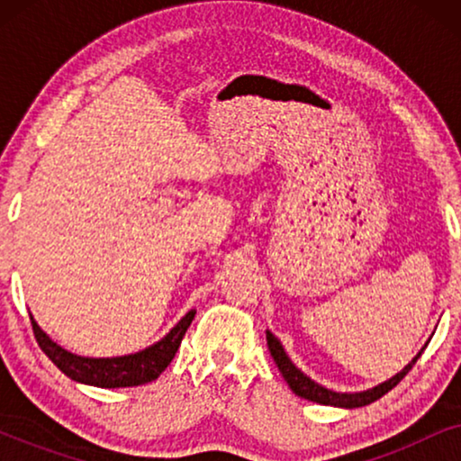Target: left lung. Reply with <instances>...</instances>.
I'll use <instances>...</instances> for the list:
<instances>
[{
  "mask_svg": "<svg viewBox=\"0 0 461 461\" xmlns=\"http://www.w3.org/2000/svg\"><path fill=\"white\" fill-rule=\"evenodd\" d=\"M267 344H268V350H270V357L275 358L276 367H279L281 375L285 377V382L289 384V388L294 390L295 394L302 396V399H308L312 402H319V405H331V407H346V409H355V407H365L369 405V402H374L377 399H382L384 394L390 393L396 384H399L402 377H405L411 367L415 365V361L421 357V348L418 355L413 357V361L405 365V369L399 371V374L390 377L384 384H377L375 388H369V390H363V393H333V390L321 386V384L312 382L311 377L302 374V371L295 367L292 363V358L287 357V352L283 350V346L279 339H276L273 333L267 331Z\"/></svg>",
  "mask_w": 461,
  "mask_h": 461,
  "instance_id": "1",
  "label": "left lung"
}]
</instances>
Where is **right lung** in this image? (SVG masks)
I'll use <instances>...</instances> for the list:
<instances>
[{
    "instance_id": "add662e5",
    "label": "right lung",
    "mask_w": 461,
    "mask_h": 461,
    "mask_svg": "<svg viewBox=\"0 0 461 461\" xmlns=\"http://www.w3.org/2000/svg\"><path fill=\"white\" fill-rule=\"evenodd\" d=\"M193 319L194 311H188L178 321V325L157 344L149 346V348L140 352H134V355L111 358H90L73 355V352H68L56 344L54 339H50L41 331V327L35 323L33 317H31V325H33V333L40 348L71 380L90 384V386L98 388H130L153 382L166 371L167 365L172 363L176 350L180 348L182 338H185Z\"/></svg>"
}]
</instances>
